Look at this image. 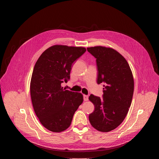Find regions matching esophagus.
Instances as JSON below:
<instances>
[{"label":"esophagus","instance_id":"obj_1","mask_svg":"<svg viewBox=\"0 0 159 159\" xmlns=\"http://www.w3.org/2000/svg\"><path fill=\"white\" fill-rule=\"evenodd\" d=\"M83 98H84V101H87L88 99H89V97H88V96H87V95H84V96H83Z\"/></svg>","mask_w":159,"mask_h":159}]
</instances>
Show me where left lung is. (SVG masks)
<instances>
[{"instance_id":"1","label":"left lung","mask_w":159,"mask_h":159,"mask_svg":"<svg viewBox=\"0 0 159 159\" xmlns=\"http://www.w3.org/2000/svg\"><path fill=\"white\" fill-rule=\"evenodd\" d=\"M87 50L96 59L97 83L104 84L102 98L93 94L89 98L95 107L89 120L97 130L108 132L117 128L128 112L134 91L132 72L126 59L114 49L94 47Z\"/></svg>"}]
</instances>
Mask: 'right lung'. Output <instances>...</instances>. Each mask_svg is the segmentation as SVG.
Wrapping results in <instances>:
<instances>
[{"label":"right lung","mask_w":159,"mask_h":159,"mask_svg":"<svg viewBox=\"0 0 159 159\" xmlns=\"http://www.w3.org/2000/svg\"><path fill=\"white\" fill-rule=\"evenodd\" d=\"M85 52L83 47L55 45L45 50L34 65L30 84L32 104L41 123L51 131L69 128L83 102L82 94L61 84L70 80L72 64Z\"/></svg>","instance_id":"add662e5"}]
</instances>
